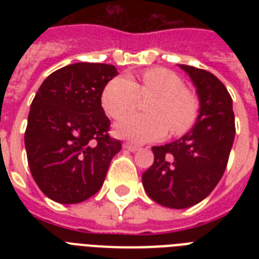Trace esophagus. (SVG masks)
Masks as SVG:
<instances>
[{
    "mask_svg": "<svg viewBox=\"0 0 259 259\" xmlns=\"http://www.w3.org/2000/svg\"><path fill=\"white\" fill-rule=\"evenodd\" d=\"M123 149H127L130 150V152H137L138 146L133 145V144H123Z\"/></svg>",
    "mask_w": 259,
    "mask_h": 259,
    "instance_id": "34e87169",
    "label": "esophagus"
}]
</instances>
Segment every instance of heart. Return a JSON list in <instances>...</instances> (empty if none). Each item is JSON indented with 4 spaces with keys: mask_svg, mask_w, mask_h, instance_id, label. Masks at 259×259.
<instances>
[{
    "mask_svg": "<svg viewBox=\"0 0 259 259\" xmlns=\"http://www.w3.org/2000/svg\"><path fill=\"white\" fill-rule=\"evenodd\" d=\"M140 95L152 98L145 107L149 115H130L114 126L115 136L136 144L160 141L168 133L188 130L197 114V101L185 90L183 79L165 68L148 70L141 82L129 76L111 79L102 93V106L111 118H122L138 105Z\"/></svg>",
    "mask_w": 259,
    "mask_h": 259,
    "instance_id": "obj_1",
    "label": "heart"
}]
</instances>
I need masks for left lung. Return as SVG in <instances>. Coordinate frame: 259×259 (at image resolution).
I'll return each instance as SVG.
<instances>
[{
  "label": "left lung",
  "mask_w": 259,
  "mask_h": 259,
  "mask_svg": "<svg viewBox=\"0 0 259 259\" xmlns=\"http://www.w3.org/2000/svg\"><path fill=\"white\" fill-rule=\"evenodd\" d=\"M196 87L199 115L188 133L176 141L153 146V165L142 175L148 196L168 208L200 203L225 173L235 137L233 99L213 74L179 64Z\"/></svg>",
  "instance_id": "obj_1"
}]
</instances>
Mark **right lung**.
Returning a JSON list of instances; mask_svg holds the SVG:
<instances>
[{
  "label": "right lung",
  "instance_id": "1",
  "mask_svg": "<svg viewBox=\"0 0 259 259\" xmlns=\"http://www.w3.org/2000/svg\"><path fill=\"white\" fill-rule=\"evenodd\" d=\"M102 63H74L55 71L34 95L25 130L32 176L56 203L75 204L101 189L121 142L109 136L102 93L117 76Z\"/></svg>",
  "mask_w": 259,
  "mask_h": 259
}]
</instances>
